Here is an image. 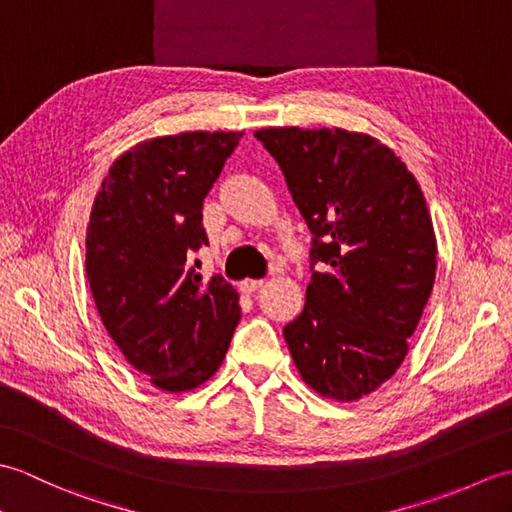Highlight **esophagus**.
<instances>
[{"instance_id":"esophagus-1","label":"esophagus","mask_w":512,"mask_h":512,"mask_svg":"<svg viewBox=\"0 0 512 512\" xmlns=\"http://www.w3.org/2000/svg\"><path fill=\"white\" fill-rule=\"evenodd\" d=\"M262 286H264L262 279H244L242 284H239V290H242L244 295H253V292L259 290Z\"/></svg>"}]
</instances>
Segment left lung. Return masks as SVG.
Instances as JSON below:
<instances>
[{
  "instance_id": "8db88e82",
  "label": "left lung",
  "mask_w": 512,
  "mask_h": 512,
  "mask_svg": "<svg viewBox=\"0 0 512 512\" xmlns=\"http://www.w3.org/2000/svg\"><path fill=\"white\" fill-rule=\"evenodd\" d=\"M312 237L306 306L284 328L303 383L352 402L396 374L436 281L422 189L394 149L343 127L257 129Z\"/></svg>"
}]
</instances>
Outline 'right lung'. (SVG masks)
<instances>
[{
    "label": "right lung",
    "instance_id": "1",
    "mask_svg": "<svg viewBox=\"0 0 512 512\" xmlns=\"http://www.w3.org/2000/svg\"><path fill=\"white\" fill-rule=\"evenodd\" d=\"M242 132L147 138L114 160L85 233V273L107 334L156 389L206 383L231 345L239 303L220 275L204 281L189 250L209 244L202 202Z\"/></svg>",
    "mask_w": 512,
    "mask_h": 512
}]
</instances>
